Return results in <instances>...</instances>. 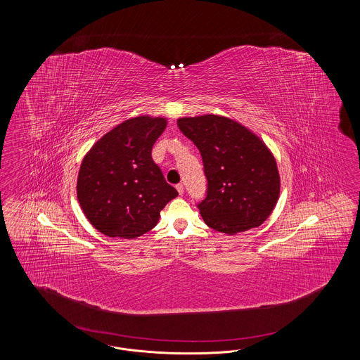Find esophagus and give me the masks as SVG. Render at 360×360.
I'll return each instance as SVG.
<instances>
[{
    "mask_svg": "<svg viewBox=\"0 0 360 360\" xmlns=\"http://www.w3.org/2000/svg\"><path fill=\"white\" fill-rule=\"evenodd\" d=\"M175 188H176V190H178L179 195H182V194H184V185H182V184H178Z\"/></svg>",
    "mask_w": 360,
    "mask_h": 360,
    "instance_id": "esophagus-1",
    "label": "esophagus"
}]
</instances>
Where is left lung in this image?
Listing matches in <instances>:
<instances>
[{
	"label": "left lung",
	"instance_id": "obj_1",
	"mask_svg": "<svg viewBox=\"0 0 360 360\" xmlns=\"http://www.w3.org/2000/svg\"><path fill=\"white\" fill-rule=\"evenodd\" d=\"M176 122L202 156L207 191L198 209L206 225L236 235L264 223L281 191L276 160L266 143L225 116L181 117Z\"/></svg>",
	"mask_w": 360,
	"mask_h": 360
}]
</instances>
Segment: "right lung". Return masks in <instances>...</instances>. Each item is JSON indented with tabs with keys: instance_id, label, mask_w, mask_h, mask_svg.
<instances>
[{
	"instance_id": "right-lung-1",
	"label": "right lung",
	"mask_w": 360,
	"mask_h": 360,
	"mask_svg": "<svg viewBox=\"0 0 360 360\" xmlns=\"http://www.w3.org/2000/svg\"><path fill=\"white\" fill-rule=\"evenodd\" d=\"M166 127V117L127 119L84 156L77 197L86 219L98 232L109 238H139L154 228L160 210L178 195L151 156Z\"/></svg>"
}]
</instances>
